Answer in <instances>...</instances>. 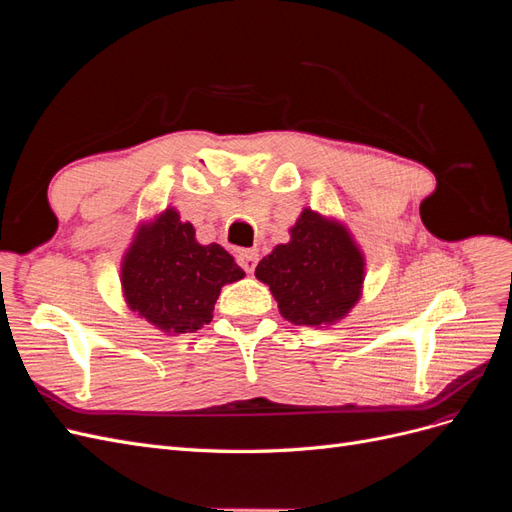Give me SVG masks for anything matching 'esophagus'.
Here are the masks:
<instances>
[{"label":"esophagus","instance_id":"1","mask_svg":"<svg viewBox=\"0 0 512 512\" xmlns=\"http://www.w3.org/2000/svg\"><path fill=\"white\" fill-rule=\"evenodd\" d=\"M237 260H239V265L247 273H252L256 269V265H258V250H239L237 252Z\"/></svg>","mask_w":512,"mask_h":512}]
</instances>
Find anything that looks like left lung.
<instances>
[{
    "mask_svg": "<svg viewBox=\"0 0 512 512\" xmlns=\"http://www.w3.org/2000/svg\"><path fill=\"white\" fill-rule=\"evenodd\" d=\"M290 241L258 262L280 314L303 327H331L348 318L363 297L367 260L346 222L303 207Z\"/></svg>",
    "mask_w": 512,
    "mask_h": 512,
    "instance_id": "left-lung-1",
    "label": "left lung"
}]
</instances>
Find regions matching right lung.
<instances>
[{"instance_id":"add662e5","label":"right lung","mask_w":512,"mask_h":512,"mask_svg":"<svg viewBox=\"0 0 512 512\" xmlns=\"http://www.w3.org/2000/svg\"><path fill=\"white\" fill-rule=\"evenodd\" d=\"M119 269L130 312L164 335L194 333L211 322L222 288L245 277L220 243H198L175 207L136 226Z\"/></svg>"}]
</instances>
